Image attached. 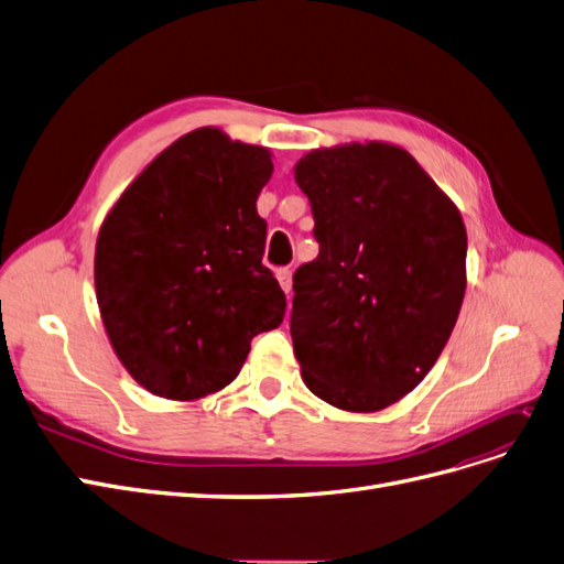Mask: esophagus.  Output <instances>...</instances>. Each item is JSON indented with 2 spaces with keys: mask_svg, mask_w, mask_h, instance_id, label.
<instances>
[{
  "mask_svg": "<svg viewBox=\"0 0 564 564\" xmlns=\"http://www.w3.org/2000/svg\"><path fill=\"white\" fill-rule=\"evenodd\" d=\"M278 280H280V286L284 289L286 294L292 292V270H289V268H280V270H278Z\"/></svg>",
  "mask_w": 564,
  "mask_h": 564,
  "instance_id": "34e87169",
  "label": "esophagus"
}]
</instances>
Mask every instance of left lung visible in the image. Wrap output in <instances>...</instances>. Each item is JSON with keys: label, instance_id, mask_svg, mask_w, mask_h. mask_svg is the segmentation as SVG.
<instances>
[{"label": "left lung", "instance_id": "1", "mask_svg": "<svg viewBox=\"0 0 564 564\" xmlns=\"http://www.w3.org/2000/svg\"><path fill=\"white\" fill-rule=\"evenodd\" d=\"M294 178L319 245L294 272L289 329L303 381L338 409L379 412L447 346L466 294L464 218L398 145L313 150Z\"/></svg>", "mask_w": 564, "mask_h": 564}]
</instances>
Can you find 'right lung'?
<instances>
[{
  "label": "right lung",
  "mask_w": 564,
  "mask_h": 564,
  "mask_svg": "<svg viewBox=\"0 0 564 564\" xmlns=\"http://www.w3.org/2000/svg\"><path fill=\"white\" fill-rule=\"evenodd\" d=\"M270 152L204 127L148 164L104 220L96 299L119 360L150 392L197 400L240 373L284 319L256 212Z\"/></svg>",
  "instance_id": "add662e5"
}]
</instances>
